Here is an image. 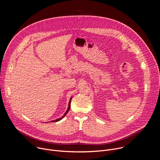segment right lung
Here are the masks:
<instances>
[{"label":"right lung","mask_w":160,"mask_h":160,"mask_svg":"<svg viewBox=\"0 0 160 160\" xmlns=\"http://www.w3.org/2000/svg\"><path fill=\"white\" fill-rule=\"evenodd\" d=\"M71 99H72V97H71V98H70V99H69V103H68V109H67V110L66 111V112L64 113V114L63 115V116L62 118H59V119H55V120H53V121H50V122H57V121H61V119H62L66 115V114L68 113V112H69V109H70V103H71Z\"/></svg>","instance_id":"right-lung-1"}]
</instances>
